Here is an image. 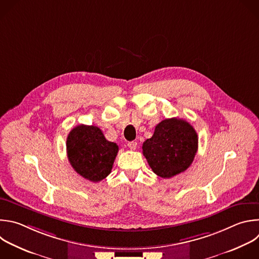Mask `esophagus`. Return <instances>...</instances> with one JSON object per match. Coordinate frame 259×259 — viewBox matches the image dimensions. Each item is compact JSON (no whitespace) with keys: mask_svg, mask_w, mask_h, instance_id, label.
Segmentation results:
<instances>
[{"mask_svg":"<svg viewBox=\"0 0 259 259\" xmlns=\"http://www.w3.org/2000/svg\"><path fill=\"white\" fill-rule=\"evenodd\" d=\"M128 147L131 149V150H135L136 147H137V142L136 141H131V142H128Z\"/></svg>","mask_w":259,"mask_h":259,"instance_id":"obj_1","label":"esophagus"}]
</instances>
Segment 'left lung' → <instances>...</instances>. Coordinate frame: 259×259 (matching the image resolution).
Returning a JSON list of instances; mask_svg holds the SVG:
<instances>
[{
    "label": "left lung",
    "mask_w": 259,
    "mask_h": 259,
    "mask_svg": "<svg viewBox=\"0 0 259 259\" xmlns=\"http://www.w3.org/2000/svg\"><path fill=\"white\" fill-rule=\"evenodd\" d=\"M197 148L196 131L188 122L178 118L158 123L152 137L142 144L143 155L149 166L161 178H171L186 170Z\"/></svg>",
    "instance_id": "1"
}]
</instances>
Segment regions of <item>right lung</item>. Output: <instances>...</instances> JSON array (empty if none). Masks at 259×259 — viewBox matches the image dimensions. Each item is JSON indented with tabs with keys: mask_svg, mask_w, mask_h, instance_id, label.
I'll use <instances>...</instances> for the list:
<instances>
[{
	"mask_svg": "<svg viewBox=\"0 0 259 259\" xmlns=\"http://www.w3.org/2000/svg\"><path fill=\"white\" fill-rule=\"evenodd\" d=\"M67 155L73 168L83 178L100 182L110 175L119 147L108 141L97 126L78 125L67 137Z\"/></svg>",
	"mask_w": 259,
	"mask_h": 259,
	"instance_id": "right-lung-1",
	"label": "right lung"
}]
</instances>
